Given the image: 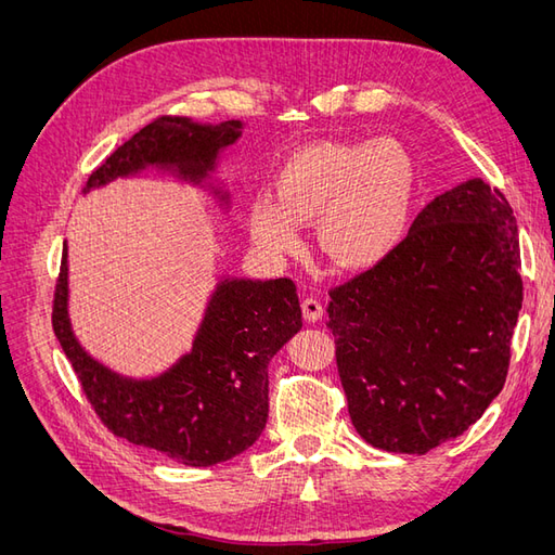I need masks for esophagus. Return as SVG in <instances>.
Masks as SVG:
<instances>
[{"label": "esophagus", "instance_id": "esophagus-1", "mask_svg": "<svg viewBox=\"0 0 555 555\" xmlns=\"http://www.w3.org/2000/svg\"><path fill=\"white\" fill-rule=\"evenodd\" d=\"M300 310H304V317L308 319V322H317V319L324 312L322 304H319V298H314V296H306L304 300H300Z\"/></svg>", "mask_w": 555, "mask_h": 555}]
</instances>
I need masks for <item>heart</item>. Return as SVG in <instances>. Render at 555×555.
I'll return each instance as SVG.
<instances>
[{
  "label": "heart",
  "mask_w": 555,
  "mask_h": 555,
  "mask_svg": "<svg viewBox=\"0 0 555 555\" xmlns=\"http://www.w3.org/2000/svg\"><path fill=\"white\" fill-rule=\"evenodd\" d=\"M416 171L396 141H324L300 147L280 166L275 196L249 204V231L271 255L304 243V222L343 268H371L398 247L408 231Z\"/></svg>",
  "instance_id": "heart-1"
}]
</instances>
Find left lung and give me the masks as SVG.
<instances>
[{"mask_svg": "<svg viewBox=\"0 0 555 555\" xmlns=\"http://www.w3.org/2000/svg\"><path fill=\"white\" fill-rule=\"evenodd\" d=\"M328 296L351 424L367 444L422 456L463 435L505 386L524 304L512 206L467 180Z\"/></svg>", "mask_w": 555, "mask_h": 555, "instance_id": "obj_1", "label": "left lung"}]
</instances>
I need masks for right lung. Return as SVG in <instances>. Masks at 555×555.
I'll use <instances>...</instances> for the list:
<instances>
[{"label":"right lung","instance_id":"1","mask_svg":"<svg viewBox=\"0 0 555 555\" xmlns=\"http://www.w3.org/2000/svg\"><path fill=\"white\" fill-rule=\"evenodd\" d=\"M241 120L196 125L162 115L133 133L90 173L86 190L147 164L178 166L201 178L220 147L241 137ZM53 331L94 414L115 438L155 449L192 467L238 456L257 442L268 418V361L304 324L289 278L222 282L192 354L157 379L131 382L92 361L66 319V247L53 294Z\"/></svg>","mask_w":555,"mask_h":555}]
</instances>
